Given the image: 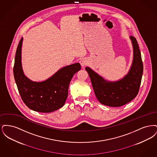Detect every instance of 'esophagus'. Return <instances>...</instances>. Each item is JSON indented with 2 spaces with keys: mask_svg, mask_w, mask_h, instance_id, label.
I'll return each instance as SVG.
<instances>
[{
  "mask_svg": "<svg viewBox=\"0 0 157 157\" xmlns=\"http://www.w3.org/2000/svg\"><path fill=\"white\" fill-rule=\"evenodd\" d=\"M88 61L86 58H82V59L80 60V63L82 67L86 66L88 64Z\"/></svg>",
  "mask_w": 157,
  "mask_h": 157,
  "instance_id": "obj_1",
  "label": "esophagus"
}]
</instances>
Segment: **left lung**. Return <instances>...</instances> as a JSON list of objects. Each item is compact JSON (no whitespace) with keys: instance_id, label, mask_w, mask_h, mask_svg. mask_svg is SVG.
Segmentation results:
<instances>
[{"instance_id":"obj_1","label":"left lung","mask_w":157,"mask_h":157,"mask_svg":"<svg viewBox=\"0 0 157 157\" xmlns=\"http://www.w3.org/2000/svg\"><path fill=\"white\" fill-rule=\"evenodd\" d=\"M134 58L128 73L118 81L109 82L86 67L98 100L102 104L118 107L126 104L136 97L139 92L142 73L143 64L141 52L135 37L131 36Z\"/></svg>"}]
</instances>
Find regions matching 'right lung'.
I'll return each mask as SVG.
<instances>
[{"instance_id":"1","label":"right lung","mask_w":157,"mask_h":157,"mask_svg":"<svg viewBox=\"0 0 157 157\" xmlns=\"http://www.w3.org/2000/svg\"><path fill=\"white\" fill-rule=\"evenodd\" d=\"M22 37L16 49L13 74L19 94L23 102L36 112H51L62 108L68 95V88L73 76L81 67L76 63L62 67L43 82H33L23 72L21 63Z\"/></svg>"}]
</instances>
